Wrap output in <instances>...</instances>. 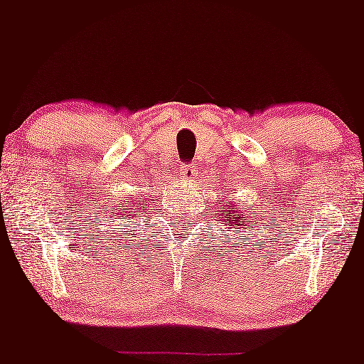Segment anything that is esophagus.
<instances>
[{
	"label": "esophagus",
	"instance_id": "obj_1",
	"mask_svg": "<svg viewBox=\"0 0 364 364\" xmlns=\"http://www.w3.org/2000/svg\"><path fill=\"white\" fill-rule=\"evenodd\" d=\"M178 175H180V178L193 180V178H195V176L198 175V173H197V166H195V164H193V162L182 164V166H180V169H178Z\"/></svg>",
	"mask_w": 364,
	"mask_h": 364
}]
</instances>
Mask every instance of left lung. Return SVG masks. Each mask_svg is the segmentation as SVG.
<instances>
[{
    "label": "left lung",
    "mask_w": 364,
    "mask_h": 364,
    "mask_svg": "<svg viewBox=\"0 0 364 364\" xmlns=\"http://www.w3.org/2000/svg\"><path fill=\"white\" fill-rule=\"evenodd\" d=\"M222 204H224V202H222ZM220 210L226 211V213H218V218H220L222 222H228L226 224L228 230H222V233L224 235H226V231H231L230 226H246L247 217L246 213H244V208L240 210V208H237V205H226V208H220ZM235 233H239V228L235 230Z\"/></svg>",
    "instance_id": "left-lung-1"
}]
</instances>
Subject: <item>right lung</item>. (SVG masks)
Returning a JSON list of instances; mask_svg holds the SVG:
<instances>
[{
    "mask_svg": "<svg viewBox=\"0 0 364 364\" xmlns=\"http://www.w3.org/2000/svg\"><path fill=\"white\" fill-rule=\"evenodd\" d=\"M131 202H133L134 208H138V205H136L138 202H136V200H131ZM122 208H125V210H127V205H125V204H124V205H120V208H118V210H122ZM122 213H124V211H122ZM129 217H131V215H129ZM112 218H114V215H112ZM112 222H114V220H112Z\"/></svg>",
    "mask_w": 364,
    "mask_h": 364,
    "instance_id": "obj_1",
    "label": "right lung"
}]
</instances>
